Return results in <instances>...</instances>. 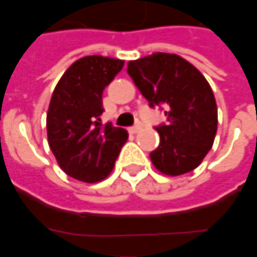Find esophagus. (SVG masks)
Returning a JSON list of instances; mask_svg holds the SVG:
<instances>
[{"instance_id": "esophagus-1", "label": "esophagus", "mask_w": 257, "mask_h": 257, "mask_svg": "<svg viewBox=\"0 0 257 257\" xmlns=\"http://www.w3.org/2000/svg\"><path fill=\"white\" fill-rule=\"evenodd\" d=\"M141 130V124H136V125H133V127H130L128 128V132L132 133V134H136V133H138Z\"/></svg>"}]
</instances>
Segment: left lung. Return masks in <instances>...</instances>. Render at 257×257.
<instances>
[{"label": "left lung", "instance_id": "obj_1", "mask_svg": "<svg viewBox=\"0 0 257 257\" xmlns=\"http://www.w3.org/2000/svg\"><path fill=\"white\" fill-rule=\"evenodd\" d=\"M127 73L149 106L167 116V123L155 127L161 143L149 155L154 166L167 176L192 172L217 132V106L206 79L190 62L166 52L128 62Z\"/></svg>", "mask_w": 257, "mask_h": 257}]
</instances>
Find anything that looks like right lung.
Instances as JSON below:
<instances>
[{"label":"right lung","mask_w":257,"mask_h":257,"mask_svg":"<svg viewBox=\"0 0 257 257\" xmlns=\"http://www.w3.org/2000/svg\"><path fill=\"white\" fill-rule=\"evenodd\" d=\"M124 62L84 56L67 69L51 96L47 134L52 154L67 176L96 183L108 177L128 134L102 125V92Z\"/></svg>","instance_id":"obj_1"}]
</instances>
